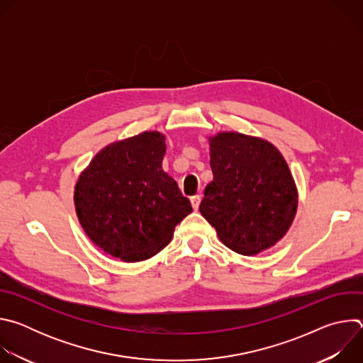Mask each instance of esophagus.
<instances>
[{
	"mask_svg": "<svg viewBox=\"0 0 363 363\" xmlns=\"http://www.w3.org/2000/svg\"><path fill=\"white\" fill-rule=\"evenodd\" d=\"M191 203H192V208H194L195 211H198V208H199V203H201V195H195V196H192V198H191Z\"/></svg>",
	"mask_w": 363,
	"mask_h": 363,
	"instance_id": "34e87169",
	"label": "esophagus"
}]
</instances>
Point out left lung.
Masks as SVG:
<instances>
[{
  "label": "left lung",
  "mask_w": 363,
  "mask_h": 363,
  "mask_svg": "<svg viewBox=\"0 0 363 363\" xmlns=\"http://www.w3.org/2000/svg\"><path fill=\"white\" fill-rule=\"evenodd\" d=\"M214 174L199 205L202 217L230 250L257 255L291 227L298 191L281 152L260 136L218 132L208 136Z\"/></svg>",
  "instance_id": "left-lung-1"
}]
</instances>
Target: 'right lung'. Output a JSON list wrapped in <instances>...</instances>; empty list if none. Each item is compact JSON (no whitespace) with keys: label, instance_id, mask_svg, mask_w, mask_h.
Segmentation results:
<instances>
[{"label":"right lung","instance_id":"right-lung-1","mask_svg":"<svg viewBox=\"0 0 363 363\" xmlns=\"http://www.w3.org/2000/svg\"><path fill=\"white\" fill-rule=\"evenodd\" d=\"M165 135L146 130L100 149L74 185L79 223L100 250L122 262H143L165 248L192 213L162 169Z\"/></svg>","mask_w":363,"mask_h":363}]
</instances>
